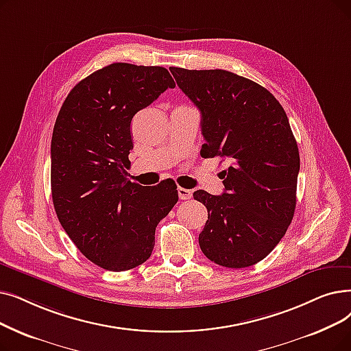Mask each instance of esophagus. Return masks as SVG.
<instances>
[{
    "instance_id": "esophagus-1",
    "label": "esophagus",
    "mask_w": 351,
    "mask_h": 351,
    "mask_svg": "<svg viewBox=\"0 0 351 351\" xmlns=\"http://www.w3.org/2000/svg\"><path fill=\"white\" fill-rule=\"evenodd\" d=\"M178 195H179V199H182V201L191 199V197H192V191L179 186V188H178Z\"/></svg>"
}]
</instances>
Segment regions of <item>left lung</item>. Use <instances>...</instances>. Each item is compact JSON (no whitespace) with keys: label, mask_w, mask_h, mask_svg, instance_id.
<instances>
[{"label":"left lung","mask_w":351,"mask_h":351,"mask_svg":"<svg viewBox=\"0 0 351 351\" xmlns=\"http://www.w3.org/2000/svg\"><path fill=\"white\" fill-rule=\"evenodd\" d=\"M201 112L202 158L219 156L225 191L193 192L208 209L202 252L218 265L245 268L277 247L297 204L300 154L280 101L258 83L226 70L171 67Z\"/></svg>","instance_id":"8db88e82"}]
</instances>
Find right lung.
I'll return each mask as SVG.
<instances>
[{
    "label": "right lung",
    "mask_w": 351,
    "mask_h": 351,
    "mask_svg": "<svg viewBox=\"0 0 351 351\" xmlns=\"http://www.w3.org/2000/svg\"><path fill=\"white\" fill-rule=\"evenodd\" d=\"M175 82L165 67L113 63L75 84L51 139L57 218L80 252L109 271L143 264L156 226L178 202L176 184L145 188L128 179L130 123Z\"/></svg>",
    "instance_id": "add662e5"
}]
</instances>
